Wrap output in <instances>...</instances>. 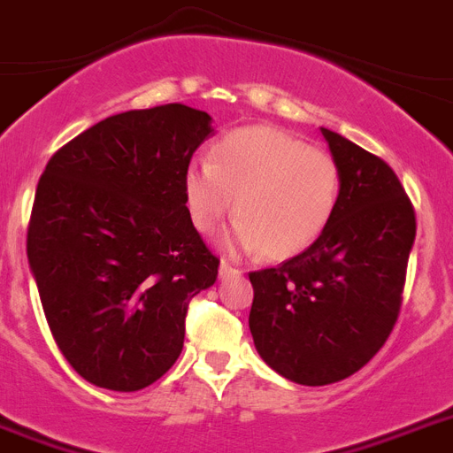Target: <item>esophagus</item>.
<instances>
[{"label": "esophagus", "instance_id": "34e87169", "mask_svg": "<svg viewBox=\"0 0 453 453\" xmlns=\"http://www.w3.org/2000/svg\"><path fill=\"white\" fill-rule=\"evenodd\" d=\"M234 274H241V270L234 268V265L226 264V261L219 264V280H226V277H234Z\"/></svg>", "mask_w": 453, "mask_h": 453}]
</instances>
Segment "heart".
I'll list each match as a JSON object with an SVG mask.
<instances>
[{
	"label": "heart",
	"instance_id": "heart-1",
	"mask_svg": "<svg viewBox=\"0 0 453 453\" xmlns=\"http://www.w3.org/2000/svg\"><path fill=\"white\" fill-rule=\"evenodd\" d=\"M183 196L201 234L215 231L235 199L238 219L222 235V250H261L265 258L281 261L304 252L330 224L339 199V167L327 150L280 127H238L218 139L211 162H189Z\"/></svg>",
	"mask_w": 453,
	"mask_h": 453
}]
</instances>
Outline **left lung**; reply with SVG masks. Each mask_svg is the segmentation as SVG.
<instances>
[{
    "instance_id": "1",
    "label": "left lung",
    "mask_w": 453,
    "mask_h": 453,
    "mask_svg": "<svg viewBox=\"0 0 453 453\" xmlns=\"http://www.w3.org/2000/svg\"><path fill=\"white\" fill-rule=\"evenodd\" d=\"M320 133L339 167L330 224L303 254L250 273L254 346L270 369L307 388L353 376L388 342L417 231L388 162Z\"/></svg>"
}]
</instances>
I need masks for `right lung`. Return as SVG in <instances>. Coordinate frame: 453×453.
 <instances>
[{
  "label": "right lung",
  "mask_w": 453,
  "mask_h": 453,
  "mask_svg": "<svg viewBox=\"0 0 453 453\" xmlns=\"http://www.w3.org/2000/svg\"><path fill=\"white\" fill-rule=\"evenodd\" d=\"M212 119L123 111L59 149L36 188L27 258L52 337L96 388L137 392L179 359L189 300L219 261L189 219L183 173Z\"/></svg>",
  "instance_id": "1"
}]
</instances>
